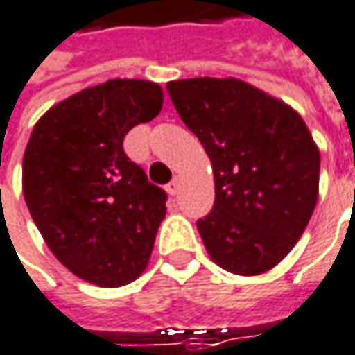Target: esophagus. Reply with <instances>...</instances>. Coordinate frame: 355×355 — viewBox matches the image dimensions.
Listing matches in <instances>:
<instances>
[{
    "mask_svg": "<svg viewBox=\"0 0 355 355\" xmlns=\"http://www.w3.org/2000/svg\"><path fill=\"white\" fill-rule=\"evenodd\" d=\"M178 189H180V180H178V178H173V180L166 184V193H168V195H173V197L177 195Z\"/></svg>",
    "mask_w": 355,
    "mask_h": 355,
    "instance_id": "esophagus-1",
    "label": "esophagus"
}]
</instances>
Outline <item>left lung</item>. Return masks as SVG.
Here are the masks:
<instances>
[{"instance_id": "1", "label": "left lung", "mask_w": 355, "mask_h": 355, "mask_svg": "<svg viewBox=\"0 0 355 355\" xmlns=\"http://www.w3.org/2000/svg\"><path fill=\"white\" fill-rule=\"evenodd\" d=\"M215 175L213 211L197 220L219 267L269 271L293 249L318 202L320 150L302 116L235 78L166 84Z\"/></svg>"}]
</instances>
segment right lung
Masks as SVG:
<instances>
[{
    "instance_id": "add662e5",
    "label": "right lung",
    "mask_w": 355,
    "mask_h": 355,
    "mask_svg": "<svg viewBox=\"0 0 355 355\" xmlns=\"http://www.w3.org/2000/svg\"><path fill=\"white\" fill-rule=\"evenodd\" d=\"M160 108L155 82L108 80L33 126L24 198L53 255L84 282L120 287L148 263L168 197L126 157L124 136Z\"/></svg>"
}]
</instances>
